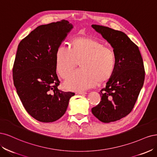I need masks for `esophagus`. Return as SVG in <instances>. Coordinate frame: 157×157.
<instances>
[{
    "instance_id": "obj_1",
    "label": "esophagus",
    "mask_w": 157,
    "mask_h": 157,
    "mask_svg": "<svg viewBox=\"0 0 157 157\" xmlns=\"http://www.w3.org/2000/svg\"><path fill=\"white\" fill-rule=\"evenodd\" d=\"M76 94H87V93H86V92H83V91H80V92L76 93Z\"/></svg>"
}]
</instances>
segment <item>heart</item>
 Here are the masks:
<instances>
[{"instance_id": "obj_1", "label": "heart", "mask_w": 157, "mask_h": 157, "mask_svg": "<svg viewBox=\"0 0 157 157\" xmlns=\"http://www.w3.org/2000/svg\"><path fill=\"white\" fill-rule=\"evenodd\" d=\"M79 62L81 70L64 83L67 90H83L107 82L114 73L116 56L112 48L89 37L74 38L71 49L63 45L58 48L55 67L60 77L67 78Z\"/></svg>"}]
</instances>
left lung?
<instances>
[{"label": "left lung", "mask_w": 157, "mask_h": 157, "mask_svg": "<svg viewBox=\"0 0 157 157\" xmlns=\"http://www.w3.org/2000/svg\"><path fill=\"white\" fill-rule=\"evenodd\" d=\"M113 49L116 56L114 73L100 91V103L91 109L103 123L120 120L132 110L145 79V70L138 47L123 32L92 25Z\"/></svg>", "instance_id": "obj_1"}]
</instances>
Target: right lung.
Returning <instances> with one entry per match:
<instances>
[{
    "label": "right lung",
    "instance_id": "right-lung-1",
    "mask_svg": "<svg viewBox=\"0 0 157 157\" xmlns=\"http://www.w3.org/2000/svg\"><path fill=\"white\" fill-rule=\"evenodd\" d=\"M72 29L66 20L40 25L18 45L13 84L25 109L40 122L60 119L75 94L57 88L60 81L55 67L57 50Z\"/></svg>",
    "mask_w": 157,
    "mask_h": 157
}]
</instances>
